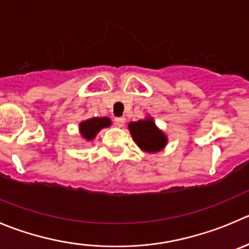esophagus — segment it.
Instances as JSON below:
<instances>
[{"label": "esophagus", "instance_id": "34e87169", "mask_svg": "<svg viewBox=\"0 0 249 249\" xmlns=\"http://www.w3.org/2000/svg\"><path fill=\"white\" fill-rule=\"evenodd\" d=\"M114 122H115V125H118V126H124L125 118L124 117H117V118H114Z\"/></svg>", "mask_w": 249, "mask_h": 249}]
</instances>
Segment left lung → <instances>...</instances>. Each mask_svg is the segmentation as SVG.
<instances>
[{"label":"left lung","mask_w":249,"mask_h":249,"mask_svg":"<svg viewBox=\"0 0 249 249\" xmlns=\"http://www.w3.org/2000/svg\"><path fill=\"white\" fill-rule=\"evenodd\" d=\"M130 132L135 142L141 149L146 152H158L165 146L166 137L160 130L157 129L152 119L139 120L136 123H130Z\"/></svg>","instance_id":"left-lung-1"}]
</instances>
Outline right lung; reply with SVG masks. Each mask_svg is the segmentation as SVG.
<instances>
[{"mask_svg": "<svg viewBox=\"0 0 249 249\" xmlns=\"http://www.w3.org/2000/svg\"><path fill=\"white\" fill-rule=\"evenodd\" d=\"M110 125V120L108 118H92L80 124V134L84 139L88 141L95 139L96 134L103 127H107Z\"/></svg>", "mask_w": 249, "mask_h": 249, "instance_id": "right-lung-1", "label": "right lung"}]
</instances>
